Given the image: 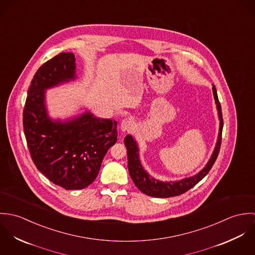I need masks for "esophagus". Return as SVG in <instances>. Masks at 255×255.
<instances>
[{"label": "esophagus", "instance_id": "esophagus-1", "mask_svg": "<svg viewBox=\"0 0 255 255\" xmlns=\"http://www.w3.org/2000/svg\"><path fill=\"white\" fill-rule=\"evenodd\" d=\"M134 128V121L131 118H126L122 121L121 124V129L126 132V131H129Z\"/></svg>", "mask_w": 255, "mask_h": 255}]
</instances>
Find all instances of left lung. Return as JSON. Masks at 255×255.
<instances>
[{
  "label": "left lung",
  "mask_w": 255,
  "mask_h": 255,
  "mask_svg": "<svg viewBox=\"0 0 255 255\" xmlns=\"http://www.w3.org/2000/svg\"><path fill=\"white\" fill-rule=\"evenodd\" d=\"M213 95L217 105L219 120H220V128H219L218 139L215 146V149L212 153V156L206 166L196 175L182 179L181 181L177 182H160L155 180L154 178L150 177V175L143 169L138 155V146L133 137L128 134L125 137V145L127 147L128 151V172L130 175L131 180L137 188L147 194L148 196L152 197H160V198H168L172 196H177L184 193L185 191L189 190L193 187L196 183L200 182L211 170L212 166L214 165L217 157H218L221 141H222V130H223V116H222V109L219 102L218 95L215 86L213 85Z\"/></svg>",
  "instance_id": "1"
}]
</instances>
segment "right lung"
I'll list each match as a JSON object with an SVG mask.
<instances>
[{"mask_svg": "<svg viewBox=\"0 0 255 255\" xmlns=\"http://www.w3.org/2000/svg\"><path fill=\"white\" fill-rule=\"evenodd\" d=\"M75 78L73 53H61L43 64L27 91L23 130L37 169L65 189H82L94 182L111 146L117 142V122L90 112L70 121L47 114L45 90Z\"/></svg>", "mask_w": 255, "mask_h": 255, "instance_id": "right-lung-1", "label": "right lung"}]
</instances>
